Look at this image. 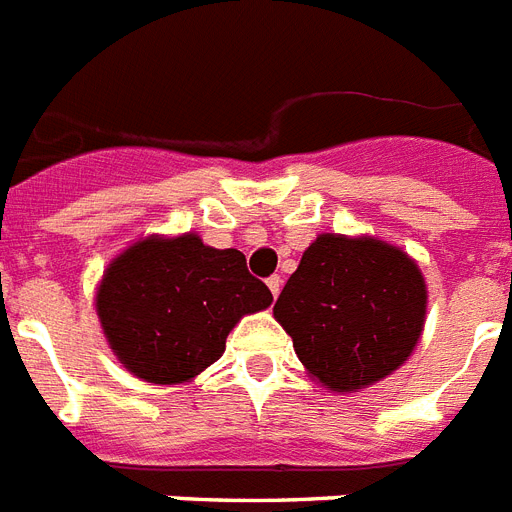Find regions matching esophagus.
Listing matches in <instances>:
<instances>
[{
	"label": "esophagus",
	"instance_id": "1",
	"mask_svg": "<svg viewBox=\"0 0 512 512\" xmlns=\"http://www.w3.org/2000/svg\"><path fill=\"white\" fill-rule=\"evenodd\" d=\"M268 289L273 297H278V292H281V276H270L268 278Z\"/></svg>",
	"mask_w": 512,
	"mask_h": 512
}]
</instances>
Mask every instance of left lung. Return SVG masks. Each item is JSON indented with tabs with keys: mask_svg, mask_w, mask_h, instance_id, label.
<instances>
[{
	"mask_svg": "<svg viewBox=\"0 0 512 512\" xmlns=\"http://www.w3.org/2000/svg\"><path fill=\"white\" fill-rule=\"evenodd\" d=\"M429 289L413 257L376 236L318 234L273 305L307 376L352 394L392 376L421 342Z\"/></svg>",
	"mask_w": 512,
	"mask_h": 512,
	"instance_id": "obj_1",
	"label": "left lung"
}]
</instances>
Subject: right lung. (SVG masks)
I'll list each match as a JSON object with an SVG mask.
<instances>
[{"mask_svg":"<svg viewBox=\"0 0 512 512\" xmlns=\"http://www.w3.org/2000/svg\"><path fill=\"white\" fill-rule=\"evenodd\" d=\"M273 294L239 249L199 234H149L110 260L94 294L99 326L120 365L147 384H189L226 352L244 315Z\"/></svg>","mask_w":512,"mask_h":512,"instance_id":"add662e5","label":"right lung"}]
</instances>
